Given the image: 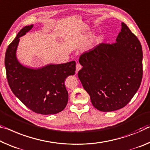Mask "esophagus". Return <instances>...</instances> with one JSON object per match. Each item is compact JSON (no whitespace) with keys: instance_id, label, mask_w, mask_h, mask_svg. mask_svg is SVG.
<instances>
[{"instance_id":"34e87169","label":"esophagus","mask_w":150,"mask_h":150,"mask_svg":"<svg viewBox=\"0 0 150 150\" xmlns=\"http://www.w3.org/2000/svg\"><path fill=\"white\" fill-rule=\"evenodd\" d=\"M81 67H82L79 63H77V65H76V73H77L78 71H79L81 69Z\"/></svg>"}]
</instances>
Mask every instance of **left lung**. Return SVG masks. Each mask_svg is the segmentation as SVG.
I'll return each mask as SVG.
<instances>
[{"label":"left lung","mask_w":150,"mask_h":150,"mask_svg":"<svg viewBox=\"0 0 150 150\" xmlns=\"http://www.w3.org/2000/svg\"><path fill=\"white\" fill-rule=\"evenodd\" d=\"M142 59L141 43L124 23L115 42L83 53L78 77L93 105L107 112L126 105L141 85Z\"/></svg>","instance_id":"left-lung-1"}]
</instances>
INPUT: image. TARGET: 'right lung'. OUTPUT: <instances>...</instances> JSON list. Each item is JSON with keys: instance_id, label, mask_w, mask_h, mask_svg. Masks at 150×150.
<instances>
[{"instance_id": "add662e5", "label": "right lung", "mask_w": 150, "mask_h": 150, "mask_svg": "<svg viewBox=\"0 0 150 150\" xmlns=\"http://www.w3.org/2000/svg\"><path fill=\"white\" fill-rule=\"evenodd\" d=\"M33 27V25L23 27L6 49L4 64L7 80L15 96L30 110L42 115L56 114L67 104L65 80L75 74L76 63L73 61L38 69L21 65L16 55L19 38Z\"/></svg>"}]
</instances>
